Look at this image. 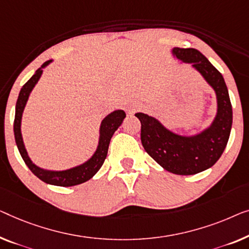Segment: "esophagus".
<instances>
[{
  "label": "esophagus",
  "mask_w": 249,
  "mask_h": 249,
  "mask_svg": "<svg viewBox=\"0 0 249 249\" xmlns=\"http://www.w3.org/2000/svg\"><path fill=\"white\" fill-rule=\"evenodd\" d=\"M136 109H137L136 106H127V107H125V110H127V112L129 114H132L136 111Z\"/></svg>",
  "instance_id": "esophagus-1"
}]
</instances>
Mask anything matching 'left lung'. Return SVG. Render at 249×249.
Segmentation results:
<instances>
[{"label": "left lung", "mask_w": 249, "mask_h": 249, "mask_svg": "<svg viewBox=\"0 0 249 249\" xmlns=\"http://www.w3.org/2000/svg\"><path fill=\"white\" fill-rule=\"evenodd\" d=\"M173 56L191 64L211 86L217 98V114L208 128L196 135L182 136L169 130L160 120L146 113L135 116L142 124V143L147 154L166 171L193 175L217 163L228 142L232 124V107L222 75L207 57L193 48H173Z\"/></svg>", "instance_id": "obj_1"}]
</instances>
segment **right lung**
<instances>
[{
    "label": "right lung",
    "mask_w": 249,
    "mask_h": 249,
    "mask_svg": "<svg viewBox=\"0 0 249 249\" xmlns=\"http://www.w3.org/2000/svg\"><path fill=\"white\" fill-rule=\"evenodd\" d=\"M53 60H47L46 63L41 65L40 68L36 71V73L32 75V77L29 80L26 84L22 86L21 91L18 96V101L16 104V117H14V124H13V130H14V138H16V142L18 146V149L20 151L21 157L24 160L29 169L40 178L42 182L47 183V184L57 185V186H74L82 184L89 178H92L99 169L102 166L104 160H106L107 149H109L110 140L112 138L113 133L116 132L117 129L120 127L122 121L125 118V112L124 110H116L113 112L103 119L100 125V137H99V143L96 147V150L92 157L88 160L81 165L77 166L64 169V171H50V169L41 168L32 163V160L29 157L28 151L24 147L22 133H21V120H22V114L26 107V104L28 102L29 95L34 88L37 84L38 81L40 80L42 75V70L46 66L52 63Z\"/></svg>",
    "instance_id": "right-lung-1"
}]
</instances>
